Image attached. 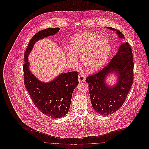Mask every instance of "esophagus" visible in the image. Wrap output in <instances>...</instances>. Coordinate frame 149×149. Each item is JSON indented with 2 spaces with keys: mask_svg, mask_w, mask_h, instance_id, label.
<instances>
[{
  "mask_svg": "<svg viewBox=\"0 0 149 149\" xmlns=\"http://www.w3.org/2000/svg\"><path fill=\"white\" fill-rule=\"evenodd\" d=\"M78 79H79V81L80 83L84 82L85 80V76L80 74V75L79 76Z\"/></svg>",
  "mask_w": 149,
  "mask_h": 149,
  "instance_id": "1",
  "label": "esophagus"
}]
</instances>
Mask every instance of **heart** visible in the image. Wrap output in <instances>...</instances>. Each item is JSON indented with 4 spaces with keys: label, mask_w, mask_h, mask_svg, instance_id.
Returning <instances> with one entry per match:
<instances>
[{
    "label": "heart",
    "mask_w": 149,
    "mask_h": 149,
    "mask_svg": "<svg viewBox=\"0 0 149 149\" xmlns=\"http://www.w3.org/2000/svg\"><path fill=\"white\" fill-rule=\"evenodd\" d=\"M68 58L76 61V56L83 57L85 68L91 72L100 69L106 63L111 52V43L104 36L92 31H83L73 36L69 43Z\"/></svg>",
    "instance_id": "heart-1"
}]
</instances>
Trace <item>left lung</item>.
<instances>
[{"label":"left lung","instance_id":"left-lung-1","mask_svg":"<svg viewBox=\"0 0 149 149\" xmlns=\"http://www.w3.org/2000/svg\"><path fill=\"white\" fill-rule=\"evenodd\" d=\"M107 28L116 31L120 38H125L119 30ZM134 66L131 48L128 43H123L106 66L86 77L91 102L96 113L105 116L111 115L123 106L134 81ZM113 72L118 75V82L116 85L109 87L105 83V79L107 75Z\"/></svg>","mask_w":149,"mask_h":149}]
</instances>
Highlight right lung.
<instances>
[{
    "instance_id": "right-lung-1",
    "label": "right lung",
    "mask_w": 149,
    "mask_h": 149,
    "mask_svg": "<svg viewBox=\"0 0 149 149\" xmlns=\"http://www.w3.org/2000/svg\"><path fill=\"white\" fill-rule=\"evenodd\" d=\"M60 28H48L36 33L30 40L24 53V84L34 105L44 115L60 118L69 111L73 92L79 84L77 71L62 73L49 83L38 80L29 70L28 55L34 43L49 36L54 35Z\"/></svg>"
}]
</instances>
